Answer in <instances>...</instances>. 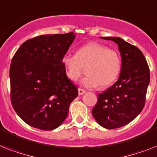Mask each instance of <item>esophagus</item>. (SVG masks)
Returning <instances> with one entry per match:
<instances>
[{
	"mask_svg": "<svg viewBox=\"0 0 157 157\" xmlns=\"http://www.w3.org/2000/svg\"><path fill=\"white\" fill-rule=\"evenodd\" d=\"M85 93V90H82V89H78V94L79 95H82Z\"/></svg>",
	"mask_w": 157,
	"mask_h": 157,
	"instance_id": "34e87169",
	"label": "esophagus"
}]
</instances>
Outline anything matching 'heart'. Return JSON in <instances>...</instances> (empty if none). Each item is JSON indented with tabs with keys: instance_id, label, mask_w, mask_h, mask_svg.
<instances>
[{
	"instance_id": "heart-1",
	"label": "heart",
	"mask_w": 157,
	"mask_h": 157,
	"mask_svg": "<svg viewBox=\"0 0 157 157\" xmlns=\"http://www.w3.org/2000/svg\"><path fill=\"white\" fill-rule=\"evenodd\" d=\"M61 61L72 81H77L86 67L87 76L81 81L86 88L108 87L118 78L122 68L121 57L115 50L94 42L81 47L76 55L65 54Z\"/></svg>"
}]
</instances>
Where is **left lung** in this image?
<instances>
[{
  "label": "left lung",
  "mask_w": 157,
  "mask_h": 157,
  "mask_svg": "<svg viewBox=\"0 0 157 157\" xmlns=\"http://www.w3.org/2000/svg\"><path fill=\"white\" fill-rule=\"evenodd\" d=\"M101 38L118 44L122 68L118 81L98 94L92 114L100 126L114 129L131 123L144 109L150 71L144 54L136 46L118 37Z\"/></svg>",
  "instance_id": "1"
}]
</instances>
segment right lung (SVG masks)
I'll return each mask as SVG.
<instances>
[{
	"label": "right lung",
	"mask_w": 157,
	"mask_h": 157,
	"mask_svg": "<svg viewBox=\"0 0 157 157\" xmlns=\"http://www.w3.org/2000/svg\"><path fill=\"white\" fill-rule=\"evenodd\" d=\"M74 39L73 32L40 35L22 43L13 57L11 102L31 127L43 131L59 127L78 95L61 61Z\"/></svg>",
	"instance_id": "1"
}]
</instances>
